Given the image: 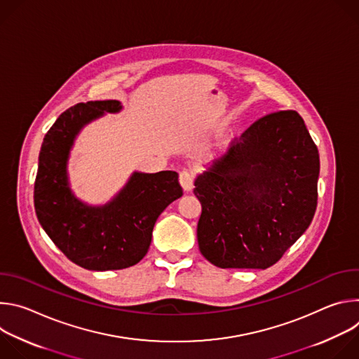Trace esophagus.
Instances as JSON below:
<instances>
[{"label":"esophagus","mask_w":359,"mask_h":359,"mask_svg":"<svg viewBox=\"0 0 359 359\" xmlns=\"http://www.w3.org/2000/svg\"><path fill=\"white\" fill-rule=\"evenodd\" d=\"M179 182L184 191H190L193 189V175L189 170H183L179 176Z\"/></svg>","instance_id":"1"}]
</instances>
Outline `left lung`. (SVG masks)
Returning <instances> with one entry per match:
<instances>
[{"label":"left lung","instance_id":"8db88e82","mask_svg":"<svg viewBox=\"0 0 359 359\" xmlns=\"http://www.w3.org/2000/svg\"><path fill=\"white\" fill-rule=\"evenodd\" d=\"M318 149L295 111L254 122L194 180L200 252L220 269H269L317 209Z\"/></svg>","mask_w":359,"mask_h":359}]
</instances>
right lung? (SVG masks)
<instances>
[{
    "instance_id": "right-lung-1",
    "label": "right lung",
    "mask_w": 359,
    "mask_h": 359,
    "mask_svg": "<svg viewBox=\"0 0 359 359\" xmlns=\"http://www.w3.org/2000/svg\"><path fill=\"white\" fill-rule=\"evenodd\" d=\"M122 111L119 100H90L67 109L43 137L34 187L38 222L67 257L92 271L137 264L149 250L161 213L183 196L179 175L133 172L107 204L90 206L69 186L68 161L82 128Z\"/></svg>"
}]
</instances>
